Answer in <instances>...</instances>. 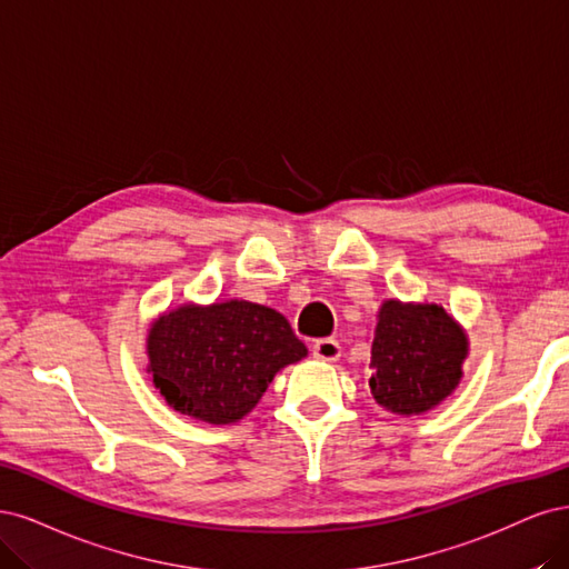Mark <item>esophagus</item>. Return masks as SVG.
Listing matches in <instances>:
<instances>
[{
  "mask_svg": "<svg viewBox=\"0 0 569 569\" xmlns=\"http://www.w3.org/2000/svg\"><path fill=\"white\" fill-rule=\"evenodd\" d=\"M311 355H315L317 359H323V361H336V359H340L342 350H340V342L336 338H323V340H317L315 345H311Z\"/></svg>",
  "mask_w": 569,
  "mask_h": 569,
  "instance_id": "1",
  "label": "esophagus"
}]
</instances>
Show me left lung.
Masks as SVG:
<instances>
[{"label": "left lung", "mask_w": 569, "mask_h": 569, "mask_svg": "<svg viewBox=\"0 0 569 569\" xmlns=\"http://www.w3.org/2000/svg\"><path fill=\"white\" fill-rule=\"evenodd\" d=\"M466 336L439 305L385 302L371 347V392L392 413H423L461 380Z\"/></svg>", "instance_id": "8db88e82"}]
</instances>
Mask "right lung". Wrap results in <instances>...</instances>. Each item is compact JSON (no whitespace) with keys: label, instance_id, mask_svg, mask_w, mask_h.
I'll use <instances>...</instances> for the list:
<instances>
[{"label":"right lung","instance_id":"add662e5","mask_svg":"<svg viewBox=\"0 0 569 569\" xmlns=\"http://www.w3.org/2000/svg\"><path fill=\"white\" fill-rule=\"evenodd\" d=\"M307 355L277 309L246 300L181 307L149 333L156 388L177 411L214 426L258 405L283 366Z\"/></svg>","mask_w":569,"mask_h":569}]
</instances>
